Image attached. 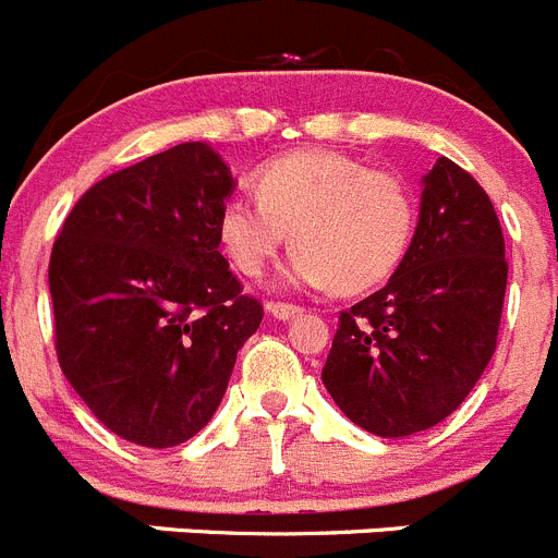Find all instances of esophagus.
I'll return each mask as SVG.
<instances>
[{
	"label": "esophagus",
	"instance_id": "1",
	"mask_svg": "<svg viewBox=\"0 0 558 558\" xmlns=\"http://www.w3.org/2000/svg\"><path fill=\"white\" fill-rule=\"evenodd\" d=\"M267 308L275 319H280V323H289V319H294V316L303 314V308H300V305H289V303H269Z\"/></svg>",
	"mask_w": 558,
	"mask_h": 558
}]
</instances>
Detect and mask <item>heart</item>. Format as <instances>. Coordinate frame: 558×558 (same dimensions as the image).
I'll use <instances>...</instances> for the list:
<instances>
[{"label":"heart","instance_id":"heart-1","mask_svg":"<svg viewBox=\"0 0 558 558\" xmlns=\"http://www.w3.org/2000/svg\"><path fill=\"white\" fill-rule=\"evenodd\" d=\"M253 197H230L217 235L235 269L258 278L291 233L289 280L359 294L384 283L405 258L416 199L398 174L333 149H303L255 178Z\"/></svg>","mask_w":558,"mask_h":558}]
</instances>
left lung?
<instances>
[{"instance_id": "left-lung-1", "label": "left lung", "mask_w": 558, "mask_h": 558, "mask_svg": "<svg viewBox=\"0 0 558 558\" xmlns=\"http://www.w3.org/2000/svg\"><path fill=\"white\" fill-rule=\"evenodd\" d=\"M506 275L492 199L459 163L436 158L405 258L384 289L341 311L323 369L333 403L384 439L453 414L495 353Z\"/></svg>"}]
</instances>
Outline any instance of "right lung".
Listing matches in <instances>:
<instances>
[{
  "label": "right lung",
  "instance_id": "add662e5",
  "mask_svg": "<svg viewBox=\"0 0 558 558\" xmlns=\"http://www.w3.org/2000/svg\"><path fill=\"white\" fill-rule=\"evenodd\" d=\"M235 180L185 142L92 185L54 239L60 369L105 428L174 448L208 425L264 308L219 253Z\"/></svg>",
  "mask_w": 558,
  "mask_h": 558
}]
</instances>
